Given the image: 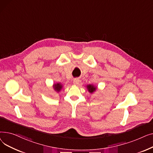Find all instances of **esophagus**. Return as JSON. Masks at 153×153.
<instances>
[{
  "instance_id": "34e87169",
  "label": "esophagus",
  "mask_w": 153,
  "mask_h": 153,
  "mask_svg": "<svg viewBox=\"0 0 153 153\" xmlns=\"http://www.w3.org/2000/svg\"><path fill=\"white\" fill-rule=\"evenodd\" d=\"M79 82H80V81H79V79H75L74 80V81H73V83L75 85H78L79 84Z\"/></svg>"
}]
</instances>
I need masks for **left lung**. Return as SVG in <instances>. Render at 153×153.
Here are the masks:
<instances>
[{"label": "left lung", "instance_id": "8db88e82", "mask_svg": "<svg viewBox=\"0 0 153 153\" xmlns=\"http://www.w3.org/2000/svg\"><path fill=\"white\" fill-rule=\"evenodd\" d=\"M87 88L90 93H92L96 90V87H94L93 85H87Z\"/></svg>", "mask_w": 153, "mask_h": 153}]
</instances>
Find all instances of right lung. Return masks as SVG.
<instances>
[{
    "label": "right lung",
    "instance_id": "1",
    "mask_svg": "<svg viewBox=\"0 0 153 153\" xmlns=\"http://www.w3.org/2000/svg\"><path fill=\"white\" fill-rule=\"evenodd\" d=\"M53 87H54V90L56 91L59 92L62 89V85L61 84L58 83V84H54L53 85Z\"/></svg>",
    "mask_w": 153,
    "mask_h": 153
}]
</instances>
